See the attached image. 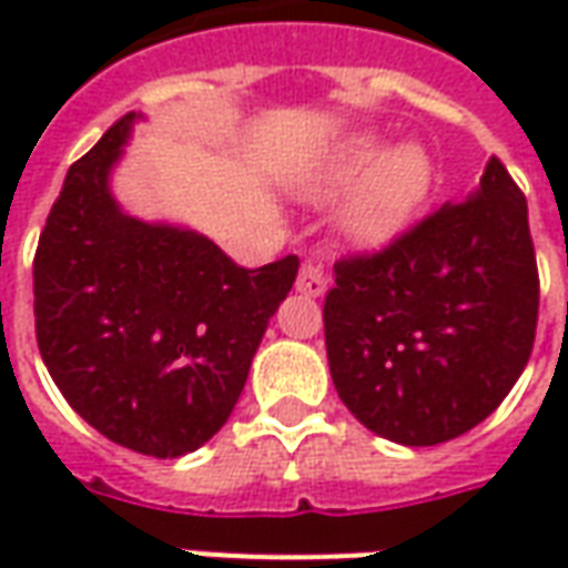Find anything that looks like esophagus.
Returning a JSON list of instances; mask_svg holds the SVG:
<instances>
[{
  "mask_svg": "<svg viewBox=\"0 0 568 568\" xmlns=\"http://www.w3.org/2000/svg\"><path fill=\"white\" fill-rule=\"evenodd\" d=\"M295 288L301 292V295L322 297L325 295V288H328V273L322 271L320 264H304L301 273H297Z\"/></svg>",
  "mask_w": 568,
  "mask_h": 568,
  "instance_id": "esophagus-1",
  "label": "esophagus"
}]
</instances>
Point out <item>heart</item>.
Returning <instances> with one entry per match:
<instances>
[{"label":"heart","mask_w":568,"mask_h":568,"mask_svg":"<svg viewBox=\"0 0 568 568\" xmlns=\"http://www.w3.org/2000/svg\"><path fill=\"white\" fill-rule=\"evenodd\" d=\"M337 231L362 252H377L395 243L414 224L435 187V163L426 145L414 140L383 149L377 133H356L344 140L307 175L304 194L313 200L334 197Z\"/></svg>","instance_id":"b5f03b06"}]
</instances>
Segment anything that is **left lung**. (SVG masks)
I'll return each instance as SVG.
<instances>
[{"label":"left lung","instance_id":"obj_1","mask_svg":"<svg viewBox=\"0 0 568 568\" xmlns=\"http://www.w3.org/2000/svg\"><path fill=\"white\" fill-rule=\"evenodd\" d=\"M536 316L526 197L489 158L463 203L447 200L381 255L334 264L325 297L334 389L386 440L459 438L524 374Z\"/></svg>","mask_w":568,"mask_h":568}]
</instances>
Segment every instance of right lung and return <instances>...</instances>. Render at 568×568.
<instances>
[{"instance_id":"1","label":"right lung","mask_w":568,"mask_h":568,"mask_svg":"<svg viewBox=\"0 0 568 568\" xmlns=\"http://www.w3.org/2000/svg\"><path fill=\"white\" fill-rule=\"evenodd\" d=\"M130 112L69 166L36 264V337L72 410L128 450L175 459L227 423L297 255L236 267L194 227L130 215L112 191Z\"/></svg>"}]
</instances>
